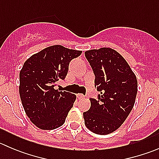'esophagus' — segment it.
<instances>
[{
	"instance_id": "34e87169",
	"label": "esophagus",
	"mask_w": 159,
	"mask_h": 159,
	"mask_svg": "<svg viewBox=\"0 0 159 159\" xmlns=\"http://www.w3.org/2000/svg\"><path fill=\"white\" fill-rule=\"evenodd\" d=\"M77 95H78V98L79 99H84V98H85V96H84V94H78Z\"/></svg>"
}]
</instances>
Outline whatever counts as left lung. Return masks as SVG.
Instances as JSON below:
<instances>
[{"label": "left lung", "mask_w": 159, "mask_h": 159, "mask_svg": "<svg viewBox=\"0 0 159 159\" xmlns=\"http://www.w3.org/2000/svg\"><path fill=\"white\" fill-rule=\"evenodd\" d=\"M84 55L95 75L98 100L91 98V108L83 113L84 124L98 134H108L124 123L132 110L138 91L135 75L115 50L102 48Z\"/></svg>", "instance_id": "left-lung-1"}]
</instances>
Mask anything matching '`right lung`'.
Returning <instances> with one entry per match:
<instances>
[{"mask_svg": "<svg viewBox=\"0 0 159 159\" xmlns=\"http://www.w3.org/2000/svg\"><path fill=\"white\" fill-rule=\"evenodd\" d=\"M81 51L53 45L30 56L20 71L19 93L30 121L42 130H52L65 123L76 95L54 89L65 79L68 65Z\"/></svg>", "mask_w": 159, "mask_h": 159, "instance_id": "obj_1", "label": "right lung"}]
</instances>
